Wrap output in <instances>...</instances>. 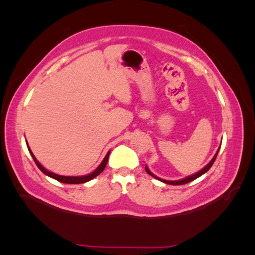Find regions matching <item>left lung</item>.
Masks as SVG:
<instances>
[{
    "label": "left lung",
    "instance_id": "left-lung-1",
    "mask_svg": "<svg viewBox=\"0 0 255 255\" xmlns=\"http://www.w3.org/2000/svg\"><path fill=\"white\" fill-rule=\"evenodd\" d=\"M221 145V144H220ZM219 149H220V147L218 148V150H217V152H216V154L214 155V158L210 160V162L209 163L206 165L205 167H203L202 170L200 171H198L197 173H195V174H192V175H189V176H186V177H184V178H182V180H177V181H166V180H163V178H160V177H158L156 175H154L153 173H151L150 172V170L148 169V166L145 165V171H147V173L149 175H151V176H153L154 178H156V180H159V181H161V182H163V183H165V184H171V185H183V184H186V183H189V182H192V181H194V180H196L197 177H199V176H202L203 174H205L206 172H207L211 166H213V164H214V162H215V160H216V158H217V154H218V152H219Z\"/></svg>",
    "mask_w": 255,
    "mask_h": 255
}]
</instances>
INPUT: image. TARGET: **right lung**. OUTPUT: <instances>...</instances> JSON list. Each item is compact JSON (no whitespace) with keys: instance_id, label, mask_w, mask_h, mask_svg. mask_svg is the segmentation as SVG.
I'll use <instances>...</instances> for the list:
<instances>
[{"instance_id":"add662e5","label":"right lung","mask_w":255,"mask_h":255,"mask_svg":"<svg viewBox=\"0 0 255 255\" xmlns=\"http://www.w3.org/2000/svg\"><path fill=\"white\" fill-rule=\"evenodd\" d=\"M27 148H28L29 153L31 154L32 159H34L36 165H37L38 167H39V170H40L42 173H44V174L48 175L49 177L55 178V180H57V181H59V182L66 183V184H82V183H85V182H89V181H91V180H93L94 177H96L97 175L101 174V173H102L103 171H104L105 166H106V164H107V161H108V156H110V153H111V151H108L107 154L105 155L104 160H103L102 163H101L99 166H97V169H96L95 171L92 172V173H90V174H88V175H82V176H63V175L55 174V173H52V172H49L48 170H46L45 167L42 166V165L39 163V162L37 161V159L35 158V155L32 154L31 150L29 149L28 145H27Z\"/></svg>"}]
</instances>
